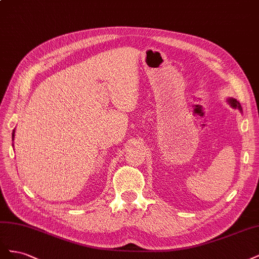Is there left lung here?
<instances>
[{"label":"left lung","mask_w":259,"mask_h":259,"mask_svg":"<svg viewBox=\"0 0 259 259\" xmlns=\"http://www.w3.org/2000/svg\"><path fill=\"white\" fill-rule=\"evenodd\" d=\"M227 101H228V104H229L233 109H239V110L242 112V107H241L240 103H239V101H238L236 98L229 97L228 99H227Z\"/></svg>","instance_id":"8db88e82"}]
</instances>
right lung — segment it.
I'll use <instances>...</instances> for the list:
<instances>
[{"instance_id":"add662e5","label":"right lung","mask_w":259,"mask_h":259,"mask_svg":"<svg viewBox=\"0 0 259 259\" xmlns=\"http://www.w3.org/2000/svg\"><path fill=\"white\" fill-rule=\"evenodd\" d=\"M14 137H15V130L13 131V140H14Z\"/></svg>"}]
</instances>
